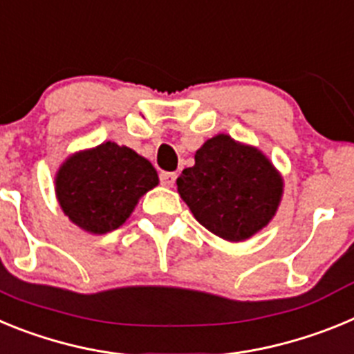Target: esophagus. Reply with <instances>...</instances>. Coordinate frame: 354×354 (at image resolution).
<instances>
[{
	"label": "esophagus",
	"instance_id": "obj_1",
	"mask_svg": "<svg viewBox=\"0 0 354 354\" xmlns=\"http://www.w3.org/2000/svg\"><path fill=\"white\" fill-rule=\"evenodd\" d=\"M159 179H161L162 186L171 187L175 184V179H177V175H175L174 171H161V175H159Z\"/></svg>",
	"mask_w": 354,
	"mask_h": 354
}]
</instances>
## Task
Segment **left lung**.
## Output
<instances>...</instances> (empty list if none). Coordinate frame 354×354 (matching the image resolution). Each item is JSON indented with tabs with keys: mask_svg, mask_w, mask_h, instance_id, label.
Returning <instances> with one entry per match:
<instances>
[{
	"mask_svg": "<svg viewBox=\"0 0 354 354\" xmlns=\"http://www.w3.org/2000/svg\"><path fill=\"white\" fill-rule=\"evenodd\" d=\"M177 192L200 225L230 243L268 227L283 195V177L257 147L216 134L184 168Z\"/></svg>",
	"mask_w": 354,
	"mask_h": 354,
	"instance_id": "left-lung-1",
	"label": "left lung"
}]
</instances>
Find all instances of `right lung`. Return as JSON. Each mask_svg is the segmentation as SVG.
<instances>
[{
  "label": "right lung",
  "mask_w": 354,
  "mask_h": 354,
  "mask_svg": "<svg viewBox=\"0 0 354 354\" xmlns=\"http://www.w3.org/2000/svg\"><path fill=\"white\" fill-rule=\"evenodd\" d=\"M159 184L152 162L126 145L104 142L60 165L55 192L62 211L88 234H108L127 221L140 198Z\"/></svg>",
  "instance_id": "right-lung-1"
}]
</instances>
